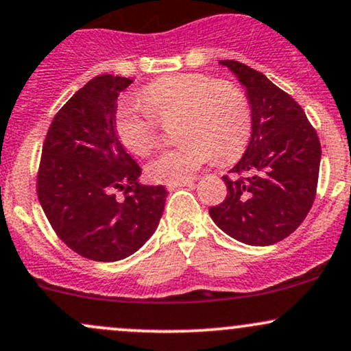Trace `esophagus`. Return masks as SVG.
Segmentation results:
<instances>
[{
  "instance_id": "34e87169",
  "label": "esophagus",
  "mask_w": 351,
  "mask_h": 351,
  "mask_svg": "<svg viewBox=\"0 0 351 351\" xmlns=\"http://www.w3.org/2000/svg\"><path fill=\"white\" fill-rule=\"evenodd\" d=\"M183 186H188V188H193L194 186V180H186V181H180V183H168L167 188L170 189H176V188H183Z\"/></svg>"
}]
</instances>
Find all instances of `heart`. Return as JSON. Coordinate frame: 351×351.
<instances>
[{
	"label": "heart",
	"mask_w": 351,
	"mask_h": 351,
	"mask_svg": "<svg viewBox=\"0 0 351 351\" xmlns=\"http://www.w3.org/2000/svg\"><path fill=\"white\" fill-rule=\"evenodd\" d=\"M143 107L121 103L114 129L130 152L145 155L158 141L157 121L178 116L176 137L181 142L147 165L158 183L193 178L216 152L232 160L242 154L252 134V108L247 95L229 82H216L202 73H180L155 80L141 93Z\"/></svg>",
	"instance_id": "1"
}]
</instances>
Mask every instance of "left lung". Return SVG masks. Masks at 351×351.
Listing matches in <instances>:
<instances>
[{
    "label": "left lung",
    "mask_w": 351,
    "mask_h": 351,
    "mask_svg": "<svg viewBox=\"0 0 351 351\" xmlns=\"http://www.w3.org/2000/svg\"><path fill=\"white\" fill-rule=\"evenodd\" d=\"M219 65L242 84L252 108L243 157L223 176L227 197L209 209L232 239L255 247L281 242L301 226L315 197L320 142L302 108L260 71L235 60Z\"/></svg>",
    "instance_id": "8db88e82"
}]
</instances>
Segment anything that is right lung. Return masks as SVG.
<instances>
[{"mask_svg": "<svg viewBox=\"0 0 351 351\" xmlns=\"http://www.w3.org/2000/svg\"><path fill=\"white\" fill-rule=\"evenodd\" d=\"M130 83L114 75L88 82L53 117L42 149V209L66 247L95 261L137 252L157 230L167 201L162 184L141 183V167L114 129L117 96Z\"/></svg>", "mask_w": 351, "mask_h": 351, "instance_id": "right-lung-1", "label": "right lung"}]
</instances>
